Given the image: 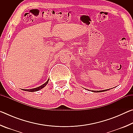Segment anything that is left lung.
<instances>
[{
    "label": "left lung",
    "mask_w": 133,
    "mask_h": 133,
    "mask_svg": "<svg viewBox=\"0 0 133 133\" xmlns=\"http://www.w3.org/2000/svg\"><path fill=\"white\" fill-rule=\"evenodd\" d=\"M110 89H107V90H100V91H94V90H93V91H91L94 92V93H99V92H103V91H107V90H109Z\"/></svg>",
    "instance_id": "8db88e82"
}]
</instances>
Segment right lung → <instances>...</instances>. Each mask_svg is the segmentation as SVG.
<instances>
[{
    "mask_svg": "<svg viewBox=\"0 0 133 133\" xmlns=\"http://www.w3.org/2000/svg\"><path fill=\"white\" fill-rule=\"evenodd\" d=\"M49 79L47 81V82L44 83L43 84H42V85H40L39 87H37L36 88H34V89H23V90L24 91H29V92H34V91H37L40 90L42 89L43 88H44V87L46 86V85L48 84V83L49 82Z\"/></svg>",
    "mask_w": 133,
    "mask_h": 133,
    "instance_id": "1",
    "label": "right lung"
}]
</instances>
